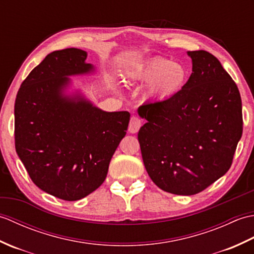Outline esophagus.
<instances>
[{
	"mask_svg": "<svg viewBox=\"0 0 254 254\" xmlns=\"http://www.w3.org/2000/svg\"><path fill=\"white\" fill-rule=\"evenodd\" d=\"M142 127V121L141 119L133 116L130 120V124H128V132L130 133H136L138 132L139 128Z\"/></svg>",
	"mask_w": 254,
	"mask_h": 254,
	"instance_id": "esophagus-1",
	"label": "esophagus"
}]
</instances>
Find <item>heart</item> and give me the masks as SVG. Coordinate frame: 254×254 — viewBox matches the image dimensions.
<instances>
[{
	"label": "heart",
	"instance_id": "b5f03b06",
	"mask_svg": "<svg viewBox=\"0 0 254 254\" xmlns=\"http://www.w3.org/2000/svg\"><path fill=\"white\" fill-rule=\"evenodd\" d=\"M130 77L134 82L150 83L148 93L156 98H166L186 85L189 72L182 63L165 58H155L139 65Z\"/></svg>",
	"mask_w": 254,
	"mask_h": 254
}]
</instances>
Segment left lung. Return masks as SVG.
<instances>
[{
  "label": "left lung",
  "mask_w": 254,
  "mask_h": 254,
  "mask_svg": "<svg viewBox=\"0 0 254 254\" xmlns=\"http://www.w3.org/2000/svg\"><path fill=\"white\" fill-rule=\"evenodd\" d=\"M188 55L186 85L138 108L147 120L137 135L145 168L156 186L178 195L202 192L229 170L244 128L234 79L209 52Z\"/></svg>",
  "instance_id": "obj_1"
}]
</instances>
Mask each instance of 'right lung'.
<instances>
[{"instance_id": "obj_1", "label": "right lung", "mask_w": 254, "mask_h": 254, "mask_svg": "<svg viewBox=\"0 0 254 254\" xmlns=\"http://www.w3.org/2000/svg\"><path fill=\"white\" fill-rule=\"evenodd\" d=\"M86 57L76 48L48 55L15 100L16 153L31 181L64 201H77L102 185L130 121L127 111L106 112L62 97L64 76L93 69Z\"/></svg>"}]
</instances>
